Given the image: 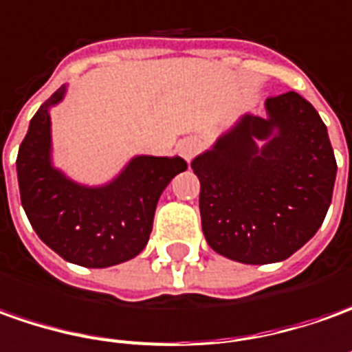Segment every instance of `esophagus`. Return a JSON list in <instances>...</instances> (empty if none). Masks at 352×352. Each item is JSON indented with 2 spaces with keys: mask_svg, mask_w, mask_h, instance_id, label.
<instances>
[{
  "mask_svg": "<svg viewBox=\"0 0 352 352\" xmlns=\"http://www.w3.org/2000/svg\"><path fill=\"white\" fill-rule=\"evenodd\" d=\"M200 150V140L199 138H183L179 144H177V152H179V155L183 157V160H187V162H190L197 153H199Z\"/></svg>",
  "mask_w": 352,
  "mask_h": 352,
  "instance_id": "34e87169",
  "label": "esophagus"
}]
</instances>
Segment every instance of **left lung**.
I'll list each match as a JSON object with an SVG mask.
<instances>
[{
    "label": "left lung",
    "mask_w": 352,
    "mask_h": 352,
    "mask_svg": "<svg viewBox=\"0 0 352 352\" xmlns=\"http://www.w3.org/2000/svg\"><path fill=\"white\" fill-rule=\"evenodd\" d=\"M241 115L192 160L208 245L228 259L269 265L308 243L331 204L337 162L327 128L302 95Z\"/></svg>",
    "instance_id": "obj_1"
}]
</instances>
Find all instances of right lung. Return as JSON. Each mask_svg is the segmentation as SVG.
I'll return each instance as SVG.
<instances>
[{
    "mask_svg": "<svg viewBox=\"0 0 352 352\" xmlns=\"http://www.w3.org/2000/svg\"><path fill=\"white\" fill-rule=\"evenodd\" d=\"M62 85L32 116L17 155L21 204L32 230L74 265L104 269L136 257L152 234L157 200L187 169L175 157L134 155L118 175L97 187L81 185L52 164L50 109L62 103Z\"/></svg>",
    "mask_w": 352,
    "mask_h": 352,
    "instance_id": "right-lung-1",
    "label": "right lung"
}]
</instances>
